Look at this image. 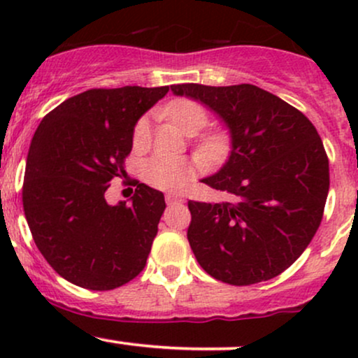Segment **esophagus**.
Returning <instances> with one entry per match:
<instances>
[{
    "label": "esophagus",
    "instance_id": "esophagus-1",
    "mask_svg": "<svg viewBox=\"0 0 358 358\" xmlns=\"http://www.w3.org/2000/svg\"><path fill=\"white\" fill-rule=\"evenodd\" d=\"M165 199H166L168 205L176 203V202H183V195H180V193H166Z\"/></svg>",
    "mask_w": 358,
    "mask_h": 358
}]
</instances>
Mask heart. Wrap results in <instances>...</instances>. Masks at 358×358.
<instances>
[{"instance_id":"obj_1","label":"heart","mask_w":358,"mask_h":358,"mask_svg":"<svg viewBox=\"0 0 358 358\" xmlns=\"http://www.w3.org/2000/svg\"><path fill=\"white\" fill-rule=\"evenodd\" d=\"M168 114L176 122V126L183 131L185 134L199 133L207 122V113L199 102L180 99L168 106ZM150 136V119L141 117L134 127L133 143L136 148L145 146ZM207 150H217L219 148V139L212 138L205 143ZM143 178L146 180L151 187L159 188V190H182L185 185L192 180L193 171H195V163L188 158H180V156H153L143 163Z\"/></svg>"}]
</instances>
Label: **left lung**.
<instances>
[{
  "label": "left lung",
  "mask_w": 358,
  "mask_h": 358,
  "mask_svg": "<svg viewBox=\"0 0 358 358\" xmlns=\"http://www.w3.org/2000/svg\"><path fill=\"white\" fill-rule=\"evenodd\" d=\"M220 119L231 151L202 183L232 202H188L187 237L196 261L236 286L276 278L308 248L330 188L328 158L305 114L252 84L171 85Z\"/></svg>",
  "instance_id": "8db88e82"
}]
</instances>
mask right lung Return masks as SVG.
I'll return each mask as SVG.
<instances>
[{"instance_id":"add662e5","label":"right lung","mask_w":358,"mask_h":358,"mask_svg":"<svg viewBox=\"0 0 358 358\" xmlns=\"http://www.w3.org/2000/svg\"><path fill=\"white\" fill-rule=\"evenodd\" d=\"M168 90L90 89L36 127L24 170V217L42 256L72 285L114 289L145 268L165 196L138 183L129 203L110 205L106 190L126 173L136 122Z\"/></svg>"}]
</instances>
